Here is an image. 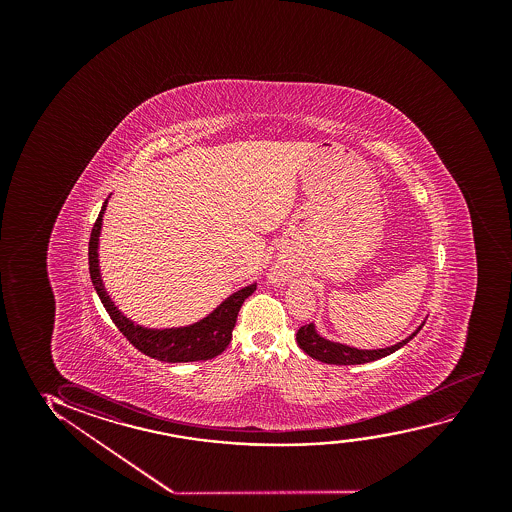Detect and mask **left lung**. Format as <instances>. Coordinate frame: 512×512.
Listing matches in <instances>:
<instances>
[{"label":"left lung","instance_id":"8db88e82","mask_svg":"<svg viewBox=\"0 0 512 512\" xmlns=\"http://www.w3.org/2000/svg\"><path fill=\"white\" fill-rule=\"evenodd\" d=\"M425 322L421 323L418 329L414 330L411 336L406 337L404 341L388 346V348H379V350H358L348 344L334 343L325 337L318 334L315 323L309 325H302L301 329L297 330V344L301 346L304 353H308L309 357L320 360L323 364L334 365H357L367 364V362H374L379 358L388 357L393 351L400 350L404 344L409 343L418 332Z\"/></svg>","mask_w":512,"mask_h":512}]
</instances>
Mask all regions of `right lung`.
<instances>
[{"label":"right lung","instance_id":"add662e5","mask_svg":"<svg viewBox=\"0 0 512 512\" xmlns=\"http://www.w3.org/2000/svg\"><path fill=\"white\" fill-rule=\"evenodd\" d=\"M106 204H108V199L99 211L96 224L92 227L91 239H89V273H91L92 285L96 288L99 299L103 302L113 323L117 325V329L127 337V341L133 344L136 350H140L148 357L171 362V364L210 360V358L220 355L231 343L232 329L238 320L239 308L243 306L246 297H250L255 292L257 285L252 283V285L234 292L220 306L213 309L210 315L204 316L203 320L187 325V327L148 329V327L136 325L127 316L120 313L101 280L98 248Z\"/></svg>","mask_w":512,"mask_h":512}]
</instances>
